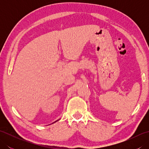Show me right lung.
I'll return each mask as SVG.
<instances>
[{
	"label": "right lung",
	"mask_w": 149,
	"mask_h": 149,
	"mask_svg": "<svg viewBox=\"0 0 149 149\" xmlns=\"http://www.w3.org/2000/svg\"><path fill=\"white\" fill-rule=\"evenodd\" d=\"M56 120V122H54V123H55V122H56L57 121H58V120Z\"/></svg>",
	"instance_id": "right-lung-1"
}]
</instances>
